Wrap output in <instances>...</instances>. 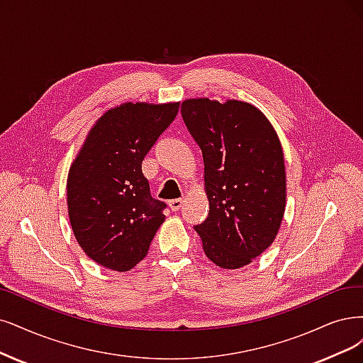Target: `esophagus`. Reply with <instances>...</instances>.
Here are the masks:
<instances>
[{
  "label": "esophagus",
  "instance_id": "esophagus-1",
  "mask_svg": "<svg viewBox=\"0 0 363 363\" xmlns=\"http://www.w3.org/2000/svg\"><path fill=\"white\" fill-rule=\"evenodd\" d=\"M182 203H184L182 199H172V200H169V206H170V209L174 211V212L181 209Z\"/></svg>",
  "mask_w": 363,
  "mask_h": 363
}]
</instances>
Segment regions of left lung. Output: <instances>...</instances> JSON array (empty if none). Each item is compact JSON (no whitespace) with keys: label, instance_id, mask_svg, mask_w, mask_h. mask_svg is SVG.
<instances>
[{"label":"left lung","instance_id":"8db88e82","mask_svg":"<svg viewBox=\"0 0 363 363\" xmlns=\"http://www.w3.org/2000/svg\"><path fill=\"white\" fill-rule=\"evenodd\" d=\"M181 113L205 163L209 213L194 229L209 260L238 269L274 242L283 221V147L269 121L248 103L193 99Z\"/></svg>","mask_w":363,"mask_h":363}]
</instances>
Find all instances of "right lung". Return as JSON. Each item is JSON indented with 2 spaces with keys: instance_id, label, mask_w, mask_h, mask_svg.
Segmentation results:
<instances>
[{
  "instance_id": "obj_1",
  "label": "right lung",
  "mask_w": 363,
  "mask_h": 363,
  "mask_svg": "<svg viewBox=\"0 0 363 363\" xmlns=\"http://www.w3.org/2000/svg\"><path fill=\"white\" fill-rule=\"evenodd\" d=\"M179 103H124L89 131L67 179L73 233L86 256L125 272L145 259L166 203L151 196L142 161L173 123Z\"/></svg>"
}]
</instances>
